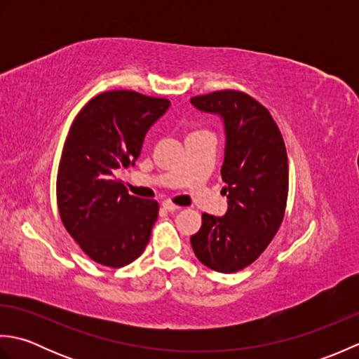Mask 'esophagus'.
<instances>
[{
  "label": "esophagus",
  "mask_w": 359,
  "mask_h": 359,
  "mask_svg": "<svg viewBox=\"0 0 359 359\" xmlns=\"http://www.w3.org/2000/svg\"><path fill=\"white\" fill-rule=\"evenodd\" d=\"M163 208H165L166 211H170V212H175V211L180 210V207H177V205L170 203V202H165V203H163Z\"/></svg>",
  "instance_id": "esophagus-1"
}]
</instances>
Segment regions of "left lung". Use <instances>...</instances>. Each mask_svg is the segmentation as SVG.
Here are the masks:
<instances>
[{
    "mask_svg": "<svg viewBox=\"0 0 359 359\" xmlns=\"http://www.w3.org/2000/svg\"><path fill=\"white\" fill-rule=\"evenodd\" d=\"M191 104L220 117L225 134L224 216L203 212L191 236L197 259L219 273L245 269L261 256L284 219L288 165L284 140L270 112L239 90L193 97Z\"/></svg>",
    "mask_w": 359,
    "mask_h": 359,
    "instance_id": "1",
    "label": "left lung"
}]
</instances>
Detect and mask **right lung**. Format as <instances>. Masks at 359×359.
Instances as JSON below:
<instances>
[{"label": "right lung", "mask_w": 359, "mask_h": 359, "mask_svg": "<svg viewBox=\"0 0 359 359\" xmlns=\"http://www.w3.org/2000/svg\"><path fill=\"white\" fill-rule=\"evenodd\" d=\"M168 108L166 98L109 90L79 112L67 134L57 177L58 211L67 233L98 264L125 266L148 245L158 205L129 196L116 174L135 163L144 135Z\"/></svg>", "instance_id": "obj_1"}]
</instances>
